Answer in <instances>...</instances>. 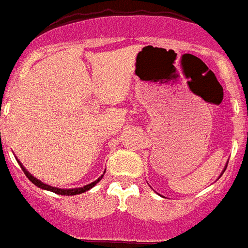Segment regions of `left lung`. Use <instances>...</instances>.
Here are the masks:
<instances>
[{"label": "left lung", "mask_w": 248, "mask_h": 248, "mask_svg": "<svg viewBox=\"0 0 248 248\" xmlns=\"http://www.w3.org/2000/svg\"><path fill=\"white\" fill-rule=\"evenodd\" d=\"M227 165H228V164H227ZM227 165H225V168H224V170H225V169H227ZM224 170H223V173H224Z\"/></svg>", "instance_id": "obj_1"}]
</instances>
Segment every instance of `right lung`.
Returning <instances> with one entry per match:
<instances>
[{"label":"right lung","instance_id":"add662e5","mask_svg":"<svg viewBox=\"0 0 248 248\" xmlns=\"http://www.w3.org/2000/svg\"><path fill=\"white\" fill-rule=\"evenodd\" d=\"M17 160V158H16ZM17 162H19V165L21 166V169H23L24 174L27 175L28 179L31 180V183L34 184V186H37L38 188H42V189H46V191H51L53 192V193H56V195H62V196H74V195H80V193H83V192H86V191H90L91 188H93L94 186H96L98 182H100L101 179H102V177H104V174L101 175L100 178L97 180H94V182H92V183L90 184H86V186H83V187H79V188H57V187H52V186H48V184H46L43 183V182H41L39 179H37L35 177H33L29 171H28L25 168H24V165L21 164L19 160H17Z\"/></svg>","mask_w":248,"mask_h":248}]
</instances>
